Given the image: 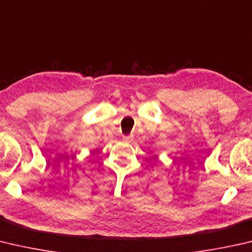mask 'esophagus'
I'll return each mask as SVG.
<instances>
[{
	"label": "esophagus",
	"mask_w": 252,
	"mask_h": 252,
	"mask_svg": "<svg viewBox=\"0 0 252 252\" xmlns=\"http://www.w3.org/2000/svg\"><path fill=\"white\" fill-rule=\"evenodd\" d=\"M133 139H134L133 135H125V136H123V141H126V142H131V141H133Z\"/></svg>",
	"instance_id": "esophagus-1"
}]
</instances>
